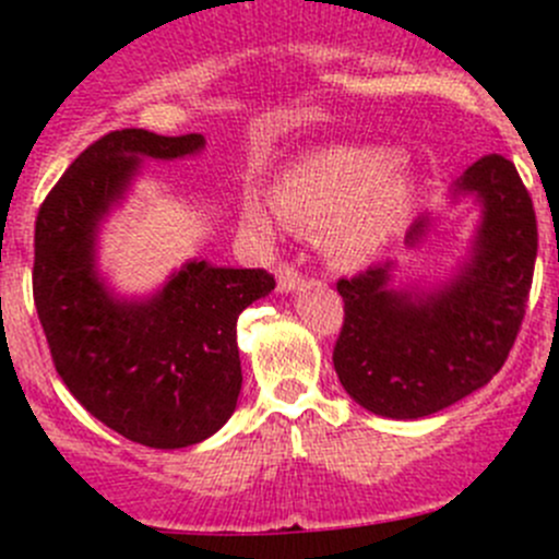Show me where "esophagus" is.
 <instances>
[{
  "mask_svg": "<svg viewBox=\"0 0 559 559\" xmlns=\"http://www.w3.org/2000/svg\"><path fill=\"white\" fill-rule=\"evenodd\" d=\"M275 284H278V292L292 295V292L300 289L302 278L295 267H289V264H278V270H275Z\"/></svg>",
  "mask_w": 559,
  "mask_h": 559,
  "instance_id": "34e87169",
  "label": "esophagus"
}]
</instances>
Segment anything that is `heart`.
I'll use <instances>...</instances> for the list:
<instances>
[{
    "mask_svg": "<svg viewBox=\"0 0 559 559\" xmlns=\"http://www.w3.org/2000/svg\"><path fill=\"white\" fill-rule=\"evenodd\" d=\"M416 200L419 180L400 151L341 145L292 162L270 186V205L248 197L243 222L270 238L275 213L289 227L316 229V246L330 262L362 267L403 235Z\"/></svg>",
    "mask_w": 559,
    "mask_h": 559,
    "instance_id": "obj_1",
    "label": "heart"
}]
</instances>
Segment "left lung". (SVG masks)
I'll return each mask as SVG.
<instances>
[{"label": "left lung", "mask_w": 559, "mask_h": 559, "mask_svg": "<svg viewBox=\"0 0 559 559\" xmlns=\"http://www.w3.org/2000/svg\"><path fill=\"white\" fill-rule=\"evenodd\" d=\"M478 207L465 257L438 284L397 281V262L337 281L346 321L335 373L354 403L386 419H421L492 381L527 308L538 227L527 189L506 156L489 154L447 191V211ZM443 211L414 222L405 246L425 243Z\"/></svg>", "instance_id": "obj_1"}]
</instances>
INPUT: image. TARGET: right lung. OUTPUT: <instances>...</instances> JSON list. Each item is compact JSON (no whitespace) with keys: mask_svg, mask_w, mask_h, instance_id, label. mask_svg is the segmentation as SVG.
<instances>
[{"mask_svg":"<svg viewBox=\"0 0 559 559\" xmlns=\"http://www.w3.org/2000/svg\"><path fill=\"white\" fill-rule=\"evenodd\" d=\"M202 134L121 129L88 145L59 178L35 227V306L56 373L118 436L186 449L238 408V316L275 289L264 270L186 259L156 289L123 295L99 264L105 224L143 162L200 156Z\"/></svg>","mask_w":559,"mask_h":559,"instance_id":"obj_1","label":"right lung"}]
</instances>
